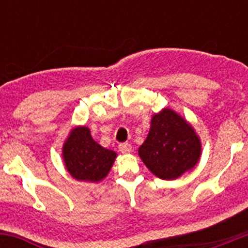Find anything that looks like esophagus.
<instances>
[{
	"instance_id": "obj_1",
	"label": "esophagus",
	"mask_w": 248,
	"mask_h": 248,
	"mask_svg": "<svg viewBox=\"0 0 248 248\" xmlns=\"http://www.w3.org/2000/svg\"><path fill=\"white\" fill-rule=\"evenodd\" d=\"M119 151L121 152V154H131L132 151V146L131 144H128V142H122V144L119 145Z\"/></svg>"
}]
</instances>
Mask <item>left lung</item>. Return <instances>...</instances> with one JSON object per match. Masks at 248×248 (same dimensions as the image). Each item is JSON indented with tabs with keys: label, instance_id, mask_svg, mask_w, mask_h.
I'll list each match as a JSON object with an SVG mask.
<instances>
[{
	"label": "left lung",
	"instance_id": "left-lung-1",
	"mask_svg": "<svg viewBox=\"0 0 248 248\" xmlns=\"http://www.w3.org/2000/svg\"><path fill=\"white\" fill-rule=\"evenodd\" d=\"M138 155L162 180H175L192 170L202 156V141L185 117L170 108L152 115L151 126Z\"/></svg>",
	"mask_w": 248,
	"mask_h": 248
}]
</instances>
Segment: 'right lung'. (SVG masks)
I'll return each mask as SVG.
<instances>
[{
  "label": "right lung",
  "mask_w": 248,
  "mask_h": 248,
  "mask_svg": "<svg viewBox=\"0 0 248 248\" xmlns=\"http://www.w3.org/2000/svg\"><path fill=\"white\" fill-rule=\"evenodd\" d=\"M116 157V152L94 141L86 126L72 128L62 146L66 170L77 181L99 182L104 180Z\"/></svg>",
  "instance_id": "add662e5"
}]
</instances>
